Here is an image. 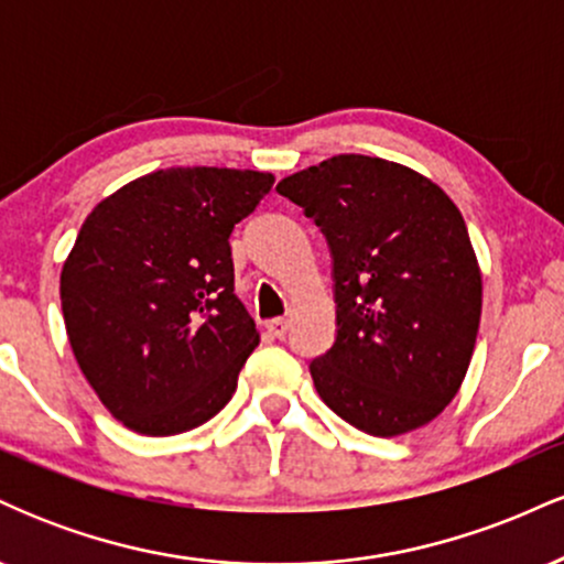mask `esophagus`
I'll return each instance as SVG.
<instances>
[{"instance_id":"esophagus-1","label":"esophagus","mask_w":564,"mask_h":564,"mask_svg":"<svg viewBox=\"0 0 564 564\" xmlns=\"http://www.w3.org/2000/svg\"><path fill=\"white\" fill-rule=\"evenodd\" d=\"M268 332L275 336V339H283V336H286V332H289V321L286 318H273V321H268Z\"/></svg>"}]
</instances>
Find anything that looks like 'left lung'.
I'll list each match as a JSON object with an SVG mask.
<instances>
[{
  "instance_id": "8db88e82",
  "label": "left lung",
  "mask_w": 564,
  "mask_h": 564,
  "mask_svg": "<svg viewBox=\"0 0 564 564\" xmlns=\"http://www.w3.org/2000/svg\"><path fill=\"white\" fill-rule=\"evenodd\" d=\"M334 257L336 341L310 364L336 416L373 437L430 424L475 352L482 273L448 193L411 166L341 153L289 174Z\"/></svg>"
}]
</instances>
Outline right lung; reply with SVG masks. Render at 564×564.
Returning <instances> with one entry per match:
<instances>
[{
    "label": "right lung",
    "instance_id": "1",
    "mask_svg": "<svg viewBox=\"0 0 564 564\" xmlns=\"http://www.w3.org/2000/svg\"><path fill=\"white\" fill-rule=\"evenodd\" d=\"M275 177L172 166L132 180L84 219L63 262L70 349L127 430L180 435L217 416L260 332L232 291L230 232Z\"/></svg>",
    "mask_w": 564,
    "mask_h": 564
}]
</instances>
